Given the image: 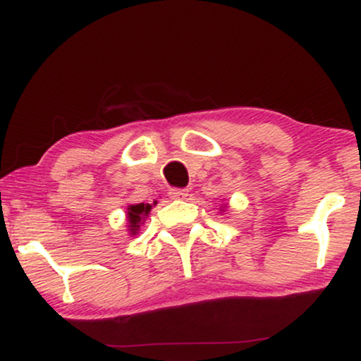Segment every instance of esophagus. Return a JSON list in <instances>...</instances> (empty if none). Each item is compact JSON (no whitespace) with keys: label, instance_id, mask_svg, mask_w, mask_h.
Wrapping results in <instances>:
<instances>
[{"label":"esophagus","instance_id":"obj_1","mask_svg":"<svg viewBox=\"0 0 361 361\" xmlns=\"http://www.w3.org/2000/svg\"><path fill=\"white\" fill-rule=\"evenodd\" d=\"M169 197L175 198V200H183L188 197V188H171L169 190Z\"/></svg>","mask_w":361,"mask_h":361}]
</instances>
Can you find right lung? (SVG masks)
Listing matches in <instances>:
<instances>
[{
  "mask_svg": "<svg viewBox=\"0 0 361 361\" xmlns=\"http://www.w3.org/2000/svg\"><path fill=\"white\" fill-rule=\"evenodd\" d=\"M157 202H154V205ZM151 204H135V205H128L127 209V222H128V231L130 234H137L140 224L142 221H146L147 214L151 212Z\"/></svg>",
  "mask_w": 361,
  "mask_h": 361,
  "instance_id": "add662e5",
  "label": "right lung"
}]
</instances>
